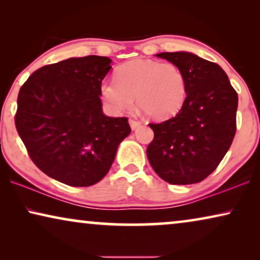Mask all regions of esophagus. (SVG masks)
I'll list each match as a JSON object with an SVG mask.
<instances>
[{
	"mask_svg": "<svg viewBox=\"0 0 260 260\" xmlns=\"http://www.w3.org/2000/svg\"><path fill=\"white\" fill-rule=\"evenodd\" d=\"M129 124H130L131 129H133V130H135V129H137V127L141 125V122H140V120H135V119H129Z\"/></svg>",
	"mask_w": 260,
	"mask_h": 260,
	"instance_id": "esophagus-1",
	"label": "esophagus"
}]
</instances>
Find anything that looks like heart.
Instances as JSON below:
<instances>
[{
    "label": "heart",
    "instance_id": "obj_1",
    "mask_svg": "<svg viewBox=\"0 0 260 260\" xmlns=\"http://www.w3.org/2000/svg\"><path fill=\"white\" fill-rule=\"evenodd\" d=\"M187 78L175 63L136 59L120 65L116 80H105L101 93L112 112L138 108L152 119H167L182 109L187 98Z\"/></svg>",
    "mask_w": 260,
    "mask_h": 260
}]
</instances>
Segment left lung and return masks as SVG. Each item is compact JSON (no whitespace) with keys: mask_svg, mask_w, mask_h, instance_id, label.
<instances>
[{"mask_svg":"<svg viewBox=\"0 0 260 260\" xmlns=\"http://www.w3.org/2000/svg\"><path fill=\"white\" fill-rule=\"evenodd\" d=\"M156 56L182 70L188 92L175 117L149 124L154 140L147 148L148 159L168 183L201 182L214 172L232 144L238 94L218 63L187 52Z\"/></svg>","mask_w":260,"mask_h":260,"instance_id":"8db88e82","label":"left lung"}]
</instances>
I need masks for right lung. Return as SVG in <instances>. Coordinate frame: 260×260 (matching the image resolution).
Instances as JSON below:
<instances>
[{
  "label": "right lung",
  "mask_w": 260,
  "mask_h": 260,
  "mask_svg": "<svg viewBox=\"0 0 260 260\" xmlns=\"http://www.w3.org/2000/svg\"><path fill=\"white\" fill-rule=\"evenodd\" d=\"M111 59L88 55L42 66L17 95L15 126L41 172L72 187L97 183L131 127L103 113L101 85Z\"/></svg>",
  "instance_id": "obj_1"
}]
</instances>
